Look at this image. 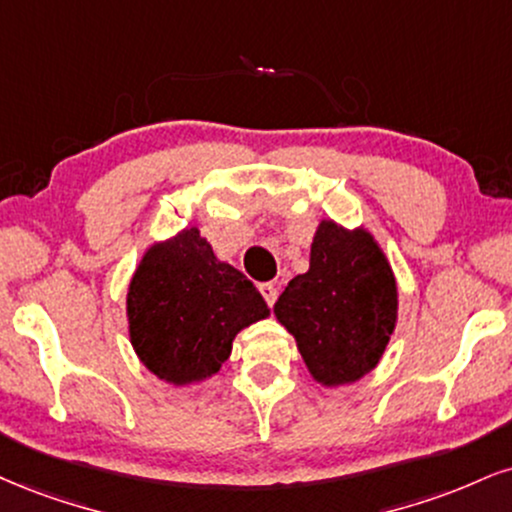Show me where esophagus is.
<instances>
[{
	"label": "esophagus",
	"instance_id": "obj_1",
	"mask_svg": "<svg viewBox=\"0 0 512 512\" xmlns=\"http://www.w3.org/2000/svg\"><path fill=\"white\" fill-rule=\"evenodd\" d=\"M260 293H262V298L267 300L269 307H272L276 303V298H279V288H276L274 283H262Z\"/></svg>",
	"mask_w": 512,
	"mask_h": 512
}]
</instances>
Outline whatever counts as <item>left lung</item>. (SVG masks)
Returning a JSON list of instances; mask_svg holds the SVG:
<instances>
[{"label": "left lung", "mask_w": 512, "mask_h": 512, "mask_svg": "<svg viewBox=\"0 0 512 512\" xmlns=\"http://www.w3.org/2000/svg\"><path fill=\"white\" fill-rule=\"evenodd\" d=\"M398 312L396 279L367 231L322 221L310 269L295 276L274 315L298 341L312 377L326 386L353 384L377 367Z\"/></svg>", "instance_id": "obj_1"}]
</instances>
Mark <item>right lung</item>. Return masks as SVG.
<instances>
[{
  "mask_svg": "<svg viewBox=\"0 0 512 512\" xmlns=\"http://www.w3.org/2000/svg\"><path fill=\"white\" fill-rule=\"evenodd\" d=\"M267 315L252 281L219 262L197 229L152 245L128 288L135 353L159 379L178 386L219 372L238 331Z\"/></svg>",
  "mask_w": 512,
  "mask_h": 512,
  "instance_id": "add662e5",
  "label": "right lung"
}]
</instances>
